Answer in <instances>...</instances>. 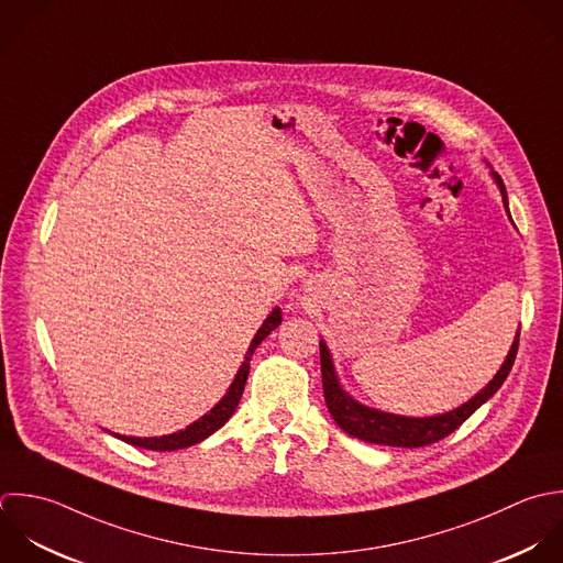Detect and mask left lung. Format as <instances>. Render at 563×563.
Returning <instances> with one entry per match:
<instances>
[{"mask_svg": "<svg viewBox=\"0 0 563 563\" xmlns=\"http://www.w3.org/2000/svg\"><path fill=\"white\" fill-rule=\"evenodd\" d=\"M492 175L500 188L503 203L509 212V199H507V188L503 184V177L494 170H492ZM518 342H520V331L516 333L511 351H509L505 364L500 366V371L496 373V377L467 404H463L445 415H437V417H401V415L382 412V410H375V408H368V406H362L360 401H355L340 386L331 353H329L324 340H320L324 401H327V408H329L333 421L353 439L375 443V445H390V448H410V450L426 448V445H432V443L450 437L454 430H459L485 401H489L500 390V386L509 377L511 366L516 362Z\"/></svg>", "mask_w": 563, "mask_h": 563, "instance_id": "1", "label": "left lung"}]
</instances>
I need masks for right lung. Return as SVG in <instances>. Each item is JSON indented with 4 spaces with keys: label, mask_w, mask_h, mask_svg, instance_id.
<instances>
[{
    "label": "right lung",
    "mask_w": 563,
    "mask_h": 563,
    "mask_svg": "<svg viewBox=\"0 0 563 563\" xmlns=\"http://www.w3.org/2000/svg\"><path fill=\"white\" fill-rule=\"evenodd\" d=\"M283 322V313L280 309L276 307L267 318L265 322L261 324V329L256 331L247 353H245V360L234 377V382L230 384L228 393L223 395V399L208 412L203 415L201 419H197L195 423H190L186 430H179L175 434H166V437H151V439H135V437H122V434H115L118 439H122L124 443L129 445H135V448H144V450H153V452H173V450H184V448H190L195 443H201L203 439H208L210 434H214L221 426H225V421L234 415L239 401H241V395H243V388H245V382H247V373H250V360L256 351V346Z\"/></svg>",
    "instance_id": "obj_1"
}]
</instances>
